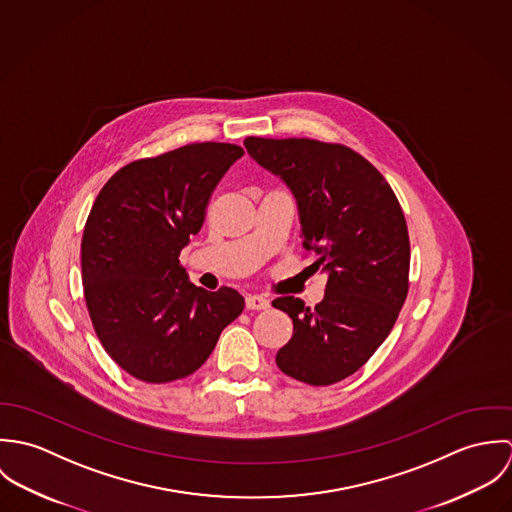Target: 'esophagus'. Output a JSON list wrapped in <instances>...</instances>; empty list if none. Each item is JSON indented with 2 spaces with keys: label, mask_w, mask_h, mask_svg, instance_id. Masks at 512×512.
Instances as JSON below:
<instances>
[{
  "label": "esophagus",
  "mask_w": 512,
  "mask_h": 512,
  "mask_svg": "<svg viewBox=\"0 0 512 512\" xmlns=\"http://www.w3.org/2000/svg\"><path fill=\"white\" fill-rule=\"evenodd\" d=\"M270 307V301L266 299V297H262V295H246V309H250V311H260V309H268Z\"/></svg>",
  "instance_id": "obj_1"
}]
</instances>
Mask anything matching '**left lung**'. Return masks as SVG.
<instances>
[{
    "mask_svg": "<svg viewBox=\"0 0 512 512\" xmlns=\"http://www.w3.org/2000/svg\"><path fill=\"white\" fill-rule=\"evenodd\" d=\"M250 157L292 191L309 266L327 274L325 297L307 307L286 295L272 301L293 321L276 363L311 386L357 372L392 331L408 295L410 240L400 203L363 155L307 138H246Z\"/></svg>",
    "mask_w": 512,
    "mask_h": 512,
    "instance_id": "1",
    "label": "left lung"
}]
</instances>
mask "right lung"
Instances as JSON below:
<instances>
[{
	"instance_id": "1",
	"label": "right lung",
	"mask_w": 512,
	"mask_h": 512,
	"mask_svg": "<svg viewBox=\"0 0 512 512\" xmlns=\"http://www.w3.org/2000/svg\"><path fill=\"white\" fill-rule=\"evenodd\" d=\"M242 155L205 142L140 159L114 173L92 205L80 244L86 307L106 353L138 380L193 374L244 309L236 290L197 288L179 264Z\"/></svg>"
}]
</instances>
